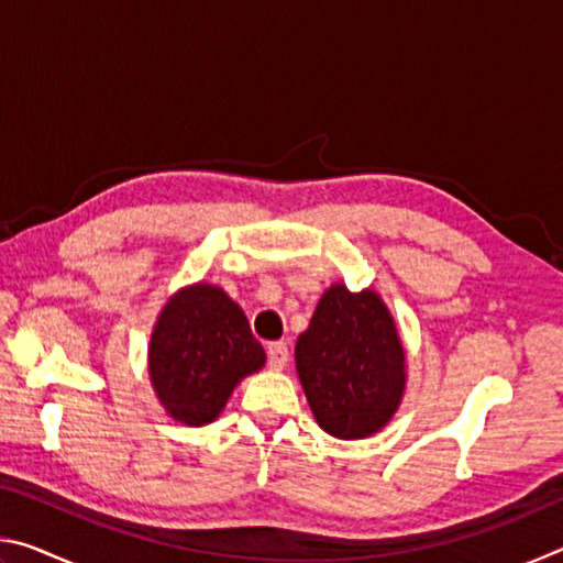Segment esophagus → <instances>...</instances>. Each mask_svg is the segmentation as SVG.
<instances>
[{"mask_svg":"<svg viewBox=\"0 0 563 563\" xmlns=\"http://www.w3.org/2000/svg\"><path fill=\"white\" fill-rule=\"evenodd\" d=\"M268 365L273 367V369H283L285 365H288V360H290V350H288V345H285L283 340H278V342H268Z\"/></svg>","mask_w":563,"mask_h":563,"instance_id":"1","label":"esophagus"}]
</instances>
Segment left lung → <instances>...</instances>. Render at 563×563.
<instances>
[{
  "label": "left lung",
  "instance_id": "1",
  "mask_svg": "<svg viewBox=\"0 0 563 563\" xmlns=\"http://www.w3.org/2000/svg\"><path fill=\"white\" fill-rule=\"evenodd\" d=\"M295 367L318 424L338 440H365L393 419L407 365L393 312L375 290L322 292L295 342Z\"/></svg>",
  "mask_w": 563,
  "mask_h": 563
}]
</instances>
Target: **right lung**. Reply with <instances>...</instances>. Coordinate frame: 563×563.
I'll use <instances>...</instances> for the list:
<instances>
[{
	"mask_svg": "<svg viewBox=\"0 0 563 563\" xmlns=\"http://www.w3.org/2000/svg\"><path fill=\"white\" fill-rule=\"evenodd\" d=\"M263 365L265 350L245 312L218 285L170 295L151 332V385L166 412L188 427L213 422L235 385Z\"/></svg>",
	"mask_w": 563,
	"mask_h": 563,
	"instance_id": "right-lung-1",
	"label": "right lung"
}]
</instances>
